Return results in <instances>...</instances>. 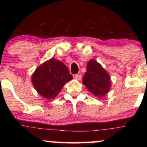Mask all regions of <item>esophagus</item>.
I'll list each match as a JSON object with an SVG mask.
<instances>
[{
  "label": "esophagus",
  "mask_w": 147,
  "mask_h": 147,
  "mask_svg": "<svg viewBox=\"0 0 147 147\" xmlns=\"http://www.w3.org/2000/svg\"><path fill=\"white\" fill-rule=\"evenodd\" d=\"M75 79H77V80H80V79H82V75H79V74H77V75H75Z\"/></svg>",
  "instance_id": "obj_1"
}]
</instances>
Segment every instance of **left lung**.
Segmentation results:
<instances>
[{"instance_id": "obj_1", "label": "left lung", "mask_w": 147, "mask_h": 147, "mask_svg": "<svg viewBox=\"0 0 147 147\" xmlns=\"http://www.w3.org/2000/svg\"><path fill=\"white\" fill-rule=\"evenodd\" d=\"M82 80L87 90L98 98L104 97L110 91L111 80L109 72L94 59L88 62Z\"/></svg>"}]
</instances>
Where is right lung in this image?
<instances>
[{
	"label": "right lung",
	"instance_id": "obj_1",
	"mask_svg": "<svg viewBox=\"0 0 147 147\" xmlns=\"http://www.w3.org/2000/svg\"><path fill=\"white\" fill-rule=\"evenodd\" d=\"M72 79L66 65L52 58L37 67L32 76V82L40 95L52 99L59 93L65 84Z\"/></svg>",
	"mask_w": 147,
	"mask_h": 147
}]
</instances>
